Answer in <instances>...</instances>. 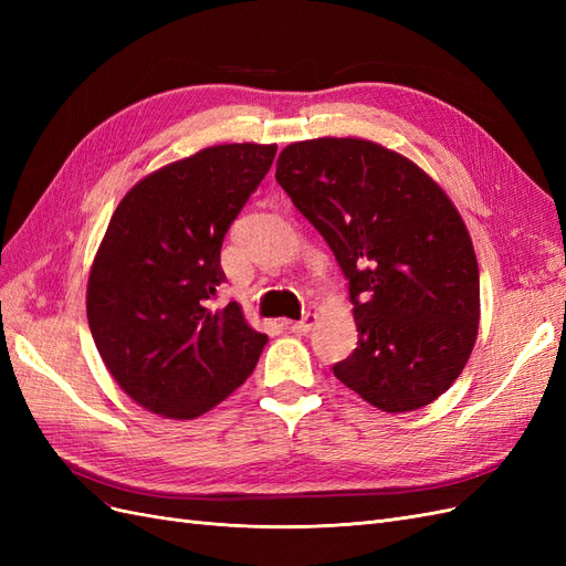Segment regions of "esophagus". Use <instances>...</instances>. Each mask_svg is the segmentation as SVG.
<instances>
[{"label": "esophagus", "mask_w": 566, "mask_h": 566, "mask_svg": "<svg viewBox=\"0 0 566 566\" xmlns=\"http://www.w3.org/2000/svg\"><path fill=\"white\" fill-rule=\"evenodd\" d=\"M314 323H316V314H306V316H302V321H290L287 325H290V331H293V333L304 335V333H310L314 328Z\"/></svg>", "instance_id": "esophagus-1"}]
</instances>
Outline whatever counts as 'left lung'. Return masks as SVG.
Returning a JSON list of instances; mask_svg holds the SVG:
<instances>
[{"label":"left lung","mask_w":566,"mask_h":566,"mask_svg":"<svg viewBox=\"0 0 566 566\" xmlns=\"http://www.w3.org/2000/svg\"><path fill=\"white\" fill-rule=\"evenodd\" d=\"M276 181L349 281L358 347L335 378L385 413L439 399L479 331V266L451 198L413 160L354 136L285 146Z\"/></svg>","instance_id":"1"}]
</instances>
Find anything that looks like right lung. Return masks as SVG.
I'll return each mask as SVG.
<instances>
[{"mask_svg": "<svg viewBox=\"0 0 566 566\" xmlns=\"http://www.w3.org/2000/svg\"><path fill=\"white\" fill-rule=\"evenodd\" d=\"M276 156V144H221L129 188L111 217L87 283L96 349L129 399L193 420L241 387L266 335L241 304L212 310L227 281L219 252Z\"/></svg>", "mask_w": 566, "mask_h": 566, "instance_id": "add662e5", "label": "right lung"}]
</instances>
